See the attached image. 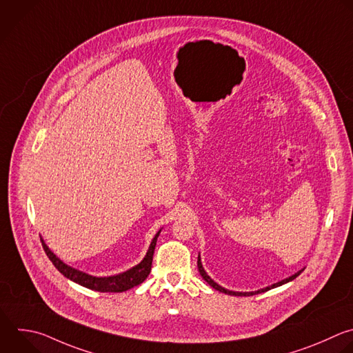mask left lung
<instances>
[{
    "label": "left lung",
    "mask_w": 353,
    "mask_h": 353,
    "mask_svg": "<svg viewBox=\"0 0 353 353\" xmlns=\"http://www.w3.org/2000/svg\"><path fill=\"white\" fill-rule=\"evenodd\" d=\"M196 265H198V270H199V274L202 276V279L210 285V287H213L214 290H217V291H220V292H223V294H227V295H234V296H251V295H256V294H262V292H265V291H268V290H272V288H276V287H280V285H283V284H285V283H288V281H292L294 279H296L303 270H305V268L303 269H301L299 272H296V273H294L292 276H290V277H287V279H284V280H281V281H279V283H274V284H272V285H269V287H265V288H261V290H258V291H251V292H239V291H230V290H227V288H224V287H221V285H219L217 283H214L209 276H208V273L205 272V269H203V266H202V262H201V256L198 255V262H196Z\"/></svg>",
    "instance_id": "left-lung-1"
}]
</instances>
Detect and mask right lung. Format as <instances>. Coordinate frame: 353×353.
I'll return each mask as SVG.
<instances>
[{
	"label": "right lung",
	"instance_id": "add662e5",
	"mask_svg": "<svg viewBox=\"0 0 353 353\" xmlns=\"http://www.w3.org/2000/svg\"><path fill=\"white\" fill-rule=\"evenodd\" d=\"M161 234V230L155 234V237L152 239L150 248L144 256V259L136 265L134 268L114 274V276H108V277H97V276H91L88 273H84L81 270H77L69 265H66L65 262H62L46 244V241L41 239V244L43 248L47 254V256L50 258V261L54 263V266L69 280L88 288V290H94V291H99V292H123L128 291L139 284H141L150 274L151 272V266H152V258H154V251L157 247V241Z\"/></svg>",
	"mask_w": 353,
	"mask_h": 353
}]
</instances>
